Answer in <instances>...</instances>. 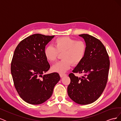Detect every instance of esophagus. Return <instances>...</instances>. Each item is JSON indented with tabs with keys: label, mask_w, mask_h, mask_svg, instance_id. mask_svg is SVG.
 I'll use <instances>...</instances> for the list:
<instances>
[{
	"label": "esophagus",
	"mask_w": 121,
	"mask_h": 121,
	"mask_svg": "<svg viewBox=\"0 0 121 121\" xmlns=\"http://www.w3.org/2000/svg\"><path fill=\"white\" fill-rule=\"evenodd\" d=\"M60 77L62 78V77H64V76H65L67 75L65 74H63V73H60Z\"/></svg>",
	"instance_id": "esophagus-1"
}]
</instances>
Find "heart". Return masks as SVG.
<instances>
[{
	"label": "heart",
	"mask_w": 121,
	"mask_h": 121,
	"mask_svg": "<svg viewBox=\"0 0 121 121\" xmlns=\"http://www.w3.org/2000/svg\"><path fill=\"white\" fill-rule=\"evenodd\" d=\"M87 46L83 41H77L69 37H62L56 39L53 46H48L44 50V56L50 63L56 61L58 53H61L62 60L54 65L52 71L64 73L71 68L72 64H79L85 57Z\"/></svg>",
	"instance_id": "heart-1"
}]
</instances>
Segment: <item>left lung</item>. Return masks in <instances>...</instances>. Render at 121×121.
Wrapping results in <instances>:
<instances>
[{
	"label": "left lung",
	"instance_id": "left-lung-1",
	"mask_svg": "<svg viewBox=\"0 0 121 121\" xmlns=\"http://www.w3.org/2000/svg\"><path fill=\"white\" fill-rule=\"evenodd\" d=\"M86 43L87 49L82 61L69 75L71 82L68 87L69 97L76 103L88 104L96 101L104 90L109 68V56L99 40L88 34L79 35ZM82 73L81 78L74 73Z\"/></svg>",
	"mask_w": 121,
	"mask_h": 121
}]
</instances>
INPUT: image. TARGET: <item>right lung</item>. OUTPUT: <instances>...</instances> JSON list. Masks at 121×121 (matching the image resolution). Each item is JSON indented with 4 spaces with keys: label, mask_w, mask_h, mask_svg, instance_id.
<instances>
[{
    "label": "right lung",
    "mask_w": 121,
    "mask_h": 121,
    "mask_svg": "<svg viewBox=\"0 0 121 121\" xmlns=\"http://www.w3.org/2000/svg\"><path fill=\"white\" fill-rule=\"evenodd\" d=\"M54 37L32 35L21 41L14 52L10 67L14 85L28 104H39L48 99L60 80L57 73L42 76L50 68L44 56L45 46Z\"/></svg>",
    "instance_id": "add662e5"
}]
</instances>
